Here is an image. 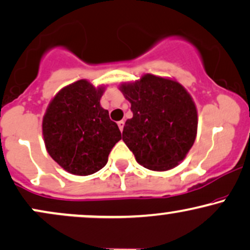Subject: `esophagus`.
I'll return each instance as SVG.
<instances>
[{"label": "esophagus", "instance_id": "34e87169", "mask_svg": "<svg viewBox=\"0 0 250 250\" xmlns=\"http://www.w3.org/2000/svg\"><path fill=\"white\" fill-rule=\"evenodd\" d=\"M117 125H119V128H120V130H123V127H125V121H123V120H121V121H119L117 122Z\"/></svg>", "mask_w": 250, "mask_h": 250}]
</instances>
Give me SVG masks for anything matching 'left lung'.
<instances>
[{
  "mask_svg": "<svg viewBox=\"0 0 250 250\" xmlns=\"http://www.w3.org/2000/svg\"><path fill=\"white\" fill-rule=\"evenodd\" d=\"M119 89L133 111L122 140L137 163L155 171L176 167L196 139L197 110L190 94L175 80L151 74Z\"/></svg>",
  "mask_w": 250,
  "mask_h": 250,
  "instance_id": "1",
  "label": "left lung"
}]
</instances>
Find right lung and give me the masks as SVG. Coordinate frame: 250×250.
<instances>
[{"instance_id":"obj_1","label":"right lung","mask_w":250,"mask_h":250,"mask_svg":"<svg viewBox=\"0 0 250 250\" xmlns=\"http://www.w3.org/2000/svg\"><path fill=\"white\" fill-rule=\"evenodd\" d=\"M104 85L79 80L51 100L42 121L48 154L68 173L87 176L107 165L121 131L100 104Z\"/></svg>"}]
</instances>
